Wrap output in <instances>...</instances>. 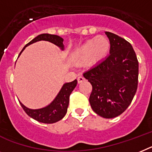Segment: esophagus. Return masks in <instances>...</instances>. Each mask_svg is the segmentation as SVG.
<instances>
[{"label":"esophagus","mask_w":152,"mask_h":152,"mask_svg":"<svg viewBox=\"0 0 152 152\" xmlns=\"http://www.w3.org/2000/svg\"><path fill=\"white\" fill-rule=\"evenodd\" d=\"M84 80H85V78H84L83 76H78V78H77V81H78V83H82L83 81H84Z\"/></svg>","instance_id":"34e87169"}]
</instances>
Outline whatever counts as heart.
I'll return each instance as SVG.
<instances>
[{
    "label": "heart",
    "mask_w": 152,
    "mask_h": 152,
    "mask_svg": "<svg viewBox=\"0 0 152 152\" xmlns=\"http://www.w3.org/2000/svg\"><path fill=\"white\" fill-rule=\"evenodd\" d=\"M110 48L109 39L104 36L94 37L79 47L73 53L72 58L76 62L88 60L91 64L101 62L108 55Z\"/></svg>",
    "instance_id": "obj_1"
}]
</instances>
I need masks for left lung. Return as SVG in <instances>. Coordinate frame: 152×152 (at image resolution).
I'll use <instances>...</instances> for the list:
<instances>
[{"label": "left lung", "mask_w": 152, "mask_h": 152, "mask_svg": "<svg viewBox=\"0 0 152 152\" xmlns=\"http://www.w3.org/2000/svg\"><path fill=\"white\" fill-rule=\"evenodd\" d=\"M110 42V55L83 73L93 90L90 104L104 118L121 115L131 104L137 89L138 61L127 41L106 31Z\"/></svg>", "instance_id": "1"}]
</instances>
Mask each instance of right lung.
Segmentation results:
<instances>
[{
    "label": "right lung",
    "instance_id": "1",
    "mask_svg": "<svg viewBox=\"0 0 152 152\" xmlns=\"http://www.w3.org/2000/svg\"><path fill=\"white\" fill-rule=\"evenodd\" d=\"M48 41L49 42H52L56 45L63 50L64 45H63V39L61 37L56 35H50V34H42L38 35L35 39H32L30 42L25 45L21 52H20L19 56L21 54V52L24 51L28 45L35 43L39 41ZM77 80H75L72 82L66 83L62 86V89L55 98V100L45 107L41 108V109L32 110L26 107L25 105H23L20 102L21 107L25 110V113L33 119L36 120L37 121L42 122L44 124H53L62 120L66 115L67 112V108L69 102V96L74 88L76 86Z\"/></svg>",
    "mask_w": 152,
    "mask_h": 152
}]
</instances>
